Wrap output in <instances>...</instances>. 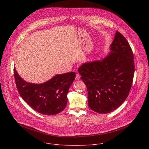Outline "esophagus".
Masks as SVG:
<instances>
[{
	"label": "esophagus",
	"instance_id": "obj_1",
	"mask_svg": "<svg viewBox=\"0 0 149 149\" xmlns=\"http://www.w3.org/2000/svg\"><path fill=\"white\" fill-rule=\"evenodd\" d=\"M80 79V74H76V78H75V80H79Z\"/></svg>",
	"mask_w": 149,
	"mask_h": 149
}]
</instances>
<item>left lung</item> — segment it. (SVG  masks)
Segmentation results:
<instances>
[{"instance_id":"8db88e82","label":"left lung","mask_w":149,"mask_h":149,"mask_svg":"<svg viewBox=\"0 0 149 149\" xmlns=\"http://www.w3.org/2000/svg\"><path fill=\"white\" fill-rule=\"evenodd\" d=\"M109 50L104 58L85 63L78 69L86 86L88 106L99 113H109L123 103L135 71L131 48L118 31Z\"/></svg>"}]
</instances>
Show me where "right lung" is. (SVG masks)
Wrapping results in <instances>:
<instances>
[{
  "mask_svg": "<svg viewBox=\"0 0 149 149\" xmlns=\"http://www.w3.org/2000/svg\"><path fill=\"white\" fill-rule=\"evenodd\" d=\"M14 73L22 98L37 112L46 115H54L63 111L66 106L68 92L76 77L74 72L56 74L42 84L24 81L15 67Z\"/></svg>",
  "mask_w": 149,
  "mask_h": 149,
  "instance_id": "right-lung-1",
  "label": "right lung"
}]
</instances>
